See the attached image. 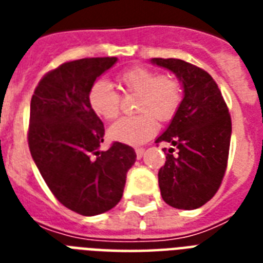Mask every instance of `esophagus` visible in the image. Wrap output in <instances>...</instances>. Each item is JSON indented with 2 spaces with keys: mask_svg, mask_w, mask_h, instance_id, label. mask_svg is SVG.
<instances>
[{
  "mask_svg": "<svg viewBox=\"0 0 263 263\" xmlns=\"http://www.w3.org/2000/svg\"><path fill=\"white\" fill-rule=\"evenodd\" d=\"M135 153H136V157H138V158H142V157H143V154H144V148H142V147L136 148Z\"/></svg>",
  "mask_w": 263,
  "mask_h": 263,
  "instance_id": "obj_1",
  "label": "esophagus"
}]
</instances>
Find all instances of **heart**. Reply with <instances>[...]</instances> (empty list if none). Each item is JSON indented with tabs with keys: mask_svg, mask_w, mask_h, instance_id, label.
<instances>
[{
	"mask_svg": "<svg viewBox=\"0 0 263 263\" xmlns=\"http://www.w3.org/2000/svg\"><path fill=\"white\" fill-rule=\"evenodd\" d=\"M120 87L124 92L138 95L132 117H123L109 128L107 135L119 143L138 146L152 139L158 121H169L181 102L179 80L168 75H158L144 67H135L120 73ZM88 105L101 119L111 121L119 116L120 97L105 80H97L88 91Z\"/></svg>",
	"mask_w": 263,
	"mask_h": 263,
	"instance_id": "b5f03b06",
	"label": "heart"
}]
</instances>
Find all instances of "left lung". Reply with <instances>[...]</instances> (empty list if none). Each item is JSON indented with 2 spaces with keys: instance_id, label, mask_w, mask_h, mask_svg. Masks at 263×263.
<instances>
[{
  "instance_id": "1",
  "label": "left lung",
  "mask_w": 263,
  "mask_h": 263,
  "mask_svg": "<svg viewBox=\"0 0 263 263\" xmlns=\"http://www.w3.org/2000/svg\"><path fill=\"white\" fill-rule=\"evenodd\" d=\"M175 73L183 99L168 128L157 138L172 147L158 172L162 199L172 208L194 210L220 188L228 162L232 123L217 83L208 72L183 60L152 59ZM165 152V148H162Z\"/></svg>"
}]
</instances>
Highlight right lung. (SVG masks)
<instances>
[{"mask_svg": "<svg viewBox=\"0 0 263 263\" xmlns=\"http://www.w3.org/2000/svg\"><path fill=\"white\" fill-rule=\"evenodd\" d=\"M117 57L65 63L39 82L31 98L28 146L59 202L82 216L110 210L123 196L135 150L115 142L101 152L105 128L88 105V91Z\"/></svg>", "mask_w": 263, "mask_h": 263, "instance_id": "right-lung-1", "label": "right lung"}]
</instances>
